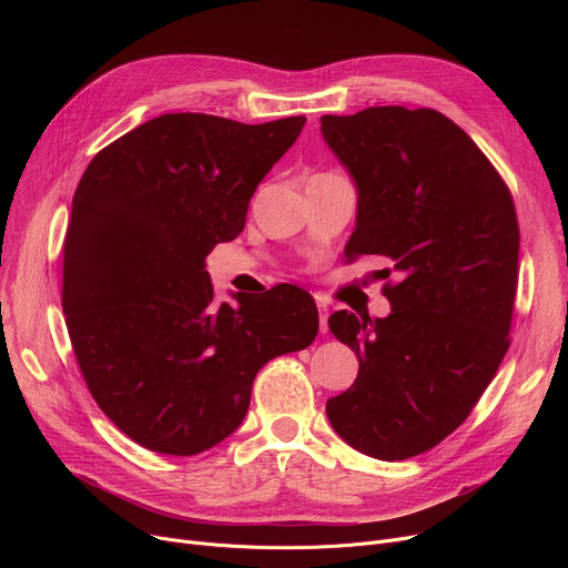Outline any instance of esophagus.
<instances>
[{"mask_svg": "<svg viewBox=\"0 0 568 568\" xmlns=\"http://www.w3.org/2000/svg\"><path fill=\"white\" fill-rule=\"evenodd\" d=\"M317 311H320V332L326 334L329 332V308H326V304L317 302Z\"/></svg>", "mask_w": 568, "mask_h": 568, "instance_id": "1", "label": "esophagus"}]
</instances>
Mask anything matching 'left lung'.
Wrapping results in <instances>:
<instances>
[{
    "label": "left lung",
    "instance_id": "left-lung-1",
    "mask_svg": "<svg viewBox=\"0 0 568 568\" xmlns=\"http://www.w3.org/2000/svg\"><path fill=\"white\" fill-rule=\"evenodd\" d=\"M359 202L349 260L382 255L389 317L338 311L332 334L359 375L326 400L334 430L379 460L419 456L452 435L495 377L518 285L520 230L509 186L474 140L433 108L322 116Z\"/></svg>",
    "mask_w": 568,
    "mask_h": 568
}]
</instances>
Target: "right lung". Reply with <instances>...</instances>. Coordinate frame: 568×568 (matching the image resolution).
<instances>
[{
	"instance_id": "obj_1",
	"label": "right lung",
	"mask_w": 568,
	"mask_h": 568,
	"mask_svg": "<svg viewBox=\"0 0 568 568\" xmlns=\"http://www.w3.org/2000/svg\"><path fill=\"white\" fill-rule=\"evenodd\" d=\"M304 124L161 114L101 149L80 179L64 239L69 336L89 394L149 452L212 449L244 422L257 371L317 336L308 292L276 285L219 306L204 272Z\"/></svg>"
}]
</instances>
